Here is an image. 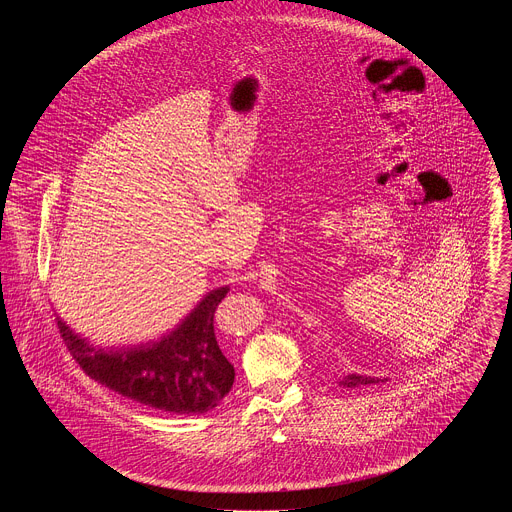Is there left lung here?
<instances>
[{
  "mask_svg": "<svg viewBox=\"0 0 512 512\" xmlns=\"http://www.w3.org/2000/svg\"><path fill=\"white\" fill-rule=\"evenodd\" d=\"M373 383H379V379L375 377H367V375H346L344 379H340V387H346V389H354V387H362V385H373Z\"/></svg>",
  "mask_w": 512,
  "mask_h": 512,
  "instance_id": "left-lung-1",
  "label": "left lung"
}]
</instances>
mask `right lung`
Returning <instances> with one entry per match:
<instances>
[{
	"label": "right lung",
	"instance_id": "add662e5",
	"mask_svg": "<svg viewBox=\"0 0 512 512\" xmlns=\"http://www.w3.org/2000/svg\"><path fill=\"white\" fill-rule=\"evenodd\" d=\"M229 294L216 287L160 340L101 348L58 318L60 336L81 369L107 389L176 415L214 409L231 391L235 367L214 336V312Z\"/></svg>",
	"mask_w": 512,
	"mask_h": 512
}]
</instances>
